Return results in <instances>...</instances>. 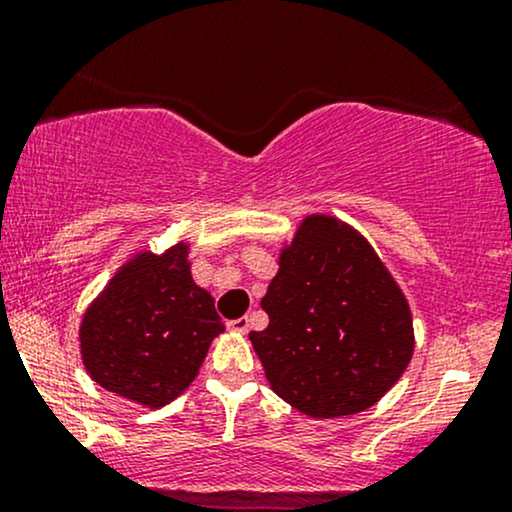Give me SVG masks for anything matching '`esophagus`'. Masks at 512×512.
<instances>
[{"label":"esophagus","mask_w":512,"mask_h":512,"mask_svg":"<svg viewBox=\"0 0 512 512\" xmlns=\"http://www.w3.org/2000/svg\"><path fill=\"white\" fill-rule=\"evenodd\" d=\"M226 327L231 332H236V334H245V332H248V327H250V320H248V317H238V320H228Z\"/></svg>","instance_id":"esophagus-1"}]
</instances>
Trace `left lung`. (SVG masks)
Returning a JSON list of instances; mask_svg holds the SVG:
<instances>
[{
	"instance_id": "1",
	"label": "left lung",
	"mask_w": 512,
	"mask_h": 512,
	"mask_svg": "<svg viewBox=\"0 0 512 512\" xmlns=\"http://www.w3.org/2000/svg\"><path fill=\"white\" fill-rule=\"evenodd\" d=\"M250 332L269 387L313 419L373 407L407 370L414 325L373 245L337 216L310 214L279 252Z\"/></svg>"
}]
</instances>
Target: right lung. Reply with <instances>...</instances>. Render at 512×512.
I'll use <instances>...</instances> for the list:
<instances>
[{
  "label": "right lung",
  "instance_id": "obj_1",
  "mask_svg": "<svg viewBox=\"0 0 512 512\" xmlns=\"http://www.w3.org/2000/svg\"><path fill=\"white\" fill-rule=\"evenodd\" d=\"M187 255L185 240L161 255L134 252L81 317V361L93 383L146 409L180 397L226 330Z\"/></svg>",
  "mask_w": 512,
  "mask_h": 512
}]
</instances>
